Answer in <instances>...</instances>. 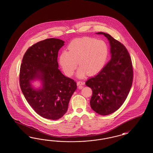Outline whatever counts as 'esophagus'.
<instances>
[{
  "mask_svg": "<svg viewBox=\"0 0 153 153\" xmlns=\"http://www.w3.org/2000/svg\"><path fill=\"white\" fill-rule=\"evenodd\" d=\"M77 85L79 86V89H82L83 88V86L85 85V82H82V81H78L77 82Z\"/></svg>",
  "mask_w": 153,
  "mask_h": 153,
  "instance_id": "34e87169",
  "label": "esophagus"
}]
</instances>
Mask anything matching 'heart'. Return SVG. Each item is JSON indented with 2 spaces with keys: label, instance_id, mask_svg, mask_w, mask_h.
Instances as JSON below:
<instances>
[{
  "label": "heart",
  "instance_id": "heart-1",
  "mask_svg": "<svg viewBox=\"0 0 153 153\" xmlns=\"http://www.w3.org/2000/svg\"><path fill=\"white\" fill-rule=\"evenodd\" d=\"M108 48L102 40L83 37L73 40L68 46V51H63L59 56L61 68L67 76H72L77 67V75L83 77L87 73L94 75L99 72L106 62Z\"/></svg>",
  "mask_w": 153,
  "mask_h": 153
}]
</instances>
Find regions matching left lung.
I'll return each mask as SVG.
<instances>
[{
	"label": "left lung",
	"mask_w": 153,
	"mask_h": 153,
	"mask_svg": "<svg viewBox=\"0 0 153 153\" xmlns=\"http://www.w3.org/2000/svg\"><path fill=\"white\" fill-rule=\"evenodd\" d=\"M96 33L104 35L108 40L111 59L85 84L93 91L90 102L92 109L99 114L107 116L118 110L125 101L132 83L133 70L125 46L108 33Z\"/></svg>",
	"instance_id": "8db88e82"
}]
</instances>
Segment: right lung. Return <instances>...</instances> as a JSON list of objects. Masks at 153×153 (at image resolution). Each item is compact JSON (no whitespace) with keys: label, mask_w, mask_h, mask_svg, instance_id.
<instances>
[{"label":"right lung","mask_w":153,"mask_h":153,"mask_svg":"<svg viewBox=\"0 0 153 153\" xmlns=\"http://www.w3.org/2000/svg\"><path fill=\"white\" fill-rule=\"evenodd\" d=\"M65 42L51 38L36 43L25 53L20 68L19 85L28 103L39 115L51 120L65 115L77 88L74 80L58 69V54ZM35 80L41 83L38 88L33 86Z\"/></svg>","instance_id":"1"}]
</instances>
